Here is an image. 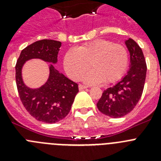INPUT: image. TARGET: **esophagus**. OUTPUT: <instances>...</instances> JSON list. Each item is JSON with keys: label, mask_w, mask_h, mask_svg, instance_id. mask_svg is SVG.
<instances>
[{"label": "esophagus", "mask_w": 161, "mask_h": 161, "mask_svg": "<svg viewBox=\"0 0 161 161\" xmlns=\"http://www.w3.org/2000/svg\"><path fill=\"white\" fill-rule=\"evenodd\" d=\"M87 86H85V85H79V89L80 90H83V89H87Z\"/></svg>", "instance_id": "1"}]
</instances>
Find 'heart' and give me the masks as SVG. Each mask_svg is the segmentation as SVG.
Returning a JSON list of instances; mask_svg holds the SVG:
<instances>
[{
	"mask_svg": "<svg viewBox=\"0 0 161 161\" xmlns=\"http://www.w3.org/2000/svg\"><path fill=\"white\" fill-rule=\"evenodd\" d=\"M128 64L126 47L106 39H97L82 46L72 48L64 58V68L68 76L77 80L89 69L82 80L94 85L104 80L112 83L122 77Z\"/></svg>",
	"mask_w": 161,
	"mask_h": 161,
	"instance_id": "obj_1",
	"label": "heart"
}]
</instances>
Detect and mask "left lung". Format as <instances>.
<instances>
[{"label": "left lung", "mask_w": 161, "mask_h": 161, "mask_svg": "<svg viewBox=\"0 0 161 161\" xmlns=\"http://www.w3.org/2000/svg\"><path fill=\"white\" fill-rule=\"evenodd\" d=\"M130 53V64L126 76L113 87L104 91L98 101V109L110 118H121L130 113L137 105L144 87L147 65L143 51L136 41H125Z\"/></svg>", "instance_id": "obj_1"}]
</instances>
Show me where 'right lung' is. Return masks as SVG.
Listing matches in <instances>:
<instances>
[{
	"instance_id": "obj_1",
	"label": "right lung",
	"mask_w": 161,
	"mask_h": 161,
	"mask_svg": "<svg viewBox=\"0 0 161 161\" xmlns=\"http://www.w3.org/2000/svg\"><path fill=\"white\" fill-rule=\"evenodd\" d=\"M61 42L51 39L37 41L27 46L20 54L15 67L16 83L20 99L31 116L46 123H55L64 119L70 111L78 85L55 69ZM38 58L52 63L48 65L49 76L40 87L31 88L22 77V68L25 62Z\"/></svg>"
}]
</instances>
